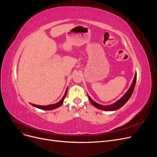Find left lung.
<instances>
[{"instance_id":"left-lung-1","label":"left lung","mask_w":157,"mask_h":157,"mask_svg":"<svg viewBox=\"0 0 157 157\" xmlns=\"http://www.w3.org/2000/svg\"><path fill=\"white\" fill-rule=\"evenodd\" d=\"M136 78H137V74L135 75L134 78V80H133V82H132V83L131 84V86H130L129 90H128V91L126 92V93L119 99V100H118L115 103L112 104V105H99V104H98V103L95 102L94 101H93L92 99L88 96L89 100H90V102H91V103L92 104V105L95 107L101 109V110L109 111H112L117 110V109H120L121 107H122L123 105H124V104L128 101V99L130 98L133 92H134V88H135V85H136Z\"/></svg>"}]
</instances>
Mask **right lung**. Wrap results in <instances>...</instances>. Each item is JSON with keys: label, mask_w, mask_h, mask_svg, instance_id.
Listing matches in <instances>:
<instances>
[{"label": "right lung", "mask_w": 157, "mask_h": 157, "mask_svg": "<svg viewBox=\"0 0 157 157\" xmlns=\"http://www.w3.org/2000/svg\"><path fill=\"white\" fill-rule=\"evenodd\" d=\"M67 90H66L65 91V93L64 94V96L63 97V98L61 99V100L58 102L56 104H54V105H46V106H43V105H35V104H31V105L33 106H34L35 107H37V108H39L40 109H43V110H52V109H56L59 107V106H61V105H62V103L63 102V100L66 97V95H67Z\"/></svg>", "instance_id": "obj_1"}]
</instances>
